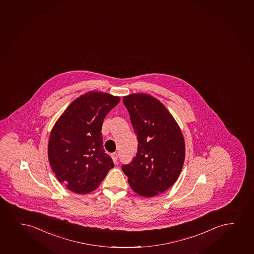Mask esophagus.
<instances>
[{
	"instance_id": "obj_1",
	"label": "esophagus",
	"mask_w": 254,
	"mask_h": 254,
	"mask_svg": "<svg viewBox=\"0 0 254 254\" xmlns=\"http://www.w3.org/2000/svg\"><path fill=\"white\" fill-rule=\"evenodd\" d=\"M111 156L113 158V162L117 163V161H118V154H117V153H113Z\"/></svg>"
}]
</instances>
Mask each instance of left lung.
Returning a JSON list of instances; mask_svg holds the SVG:
<instances>
[{"mask_svg":"<svg viewBox=\"0 0 254 254\" xmlns=\"http://www.w3.org/2000/svg\"><path fill=\"white\" fill-rule=\"evenodd\" d=\"M138 148L131 163L124 165L131 189L152 197L169 189L183 167L186 147L180 126L163 104L147 93H131L123 98Z\"/></svg>","mask_w":254,"mask_h":254,"instance_id":"left-lung-1","label":"left lung"}]
</instances>
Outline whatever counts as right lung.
<instances>
[{"mask_svg": "<svg viewBox=\"0 0 254 254\" xmlns=\"http://www.w3.org/2000/svg\"><path fill=\"white\" fill-rule=\"evenodd\" d=\"M120 97L88 92L67 106L55 123L48 142V158L59 182L77 194L97 189L113 159L103 148V121Z\"/></svg>", "mask_w": 254, "mask_h": 254, "instance_id": "right-lung-1", "label": "right lung"}]
</instances>
